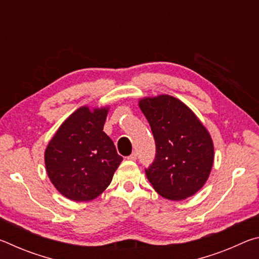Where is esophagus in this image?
<instances>
[{
	"label": "esophagus",
	"mask_w": 259,
	"mask_h": 259,
	"mask_svg": "<svg viewBox=\"0 0 259 259\" xmlns=\"http://www.w3.org/2000/svg\"><path fill=\"white\" fill-rule=\"evenodd\" d=\"M126 159L130 160V161H136V159H137V154H136V153L134 152L133 154H130L128 157H126Z\"/></svg>",
	"instance_id": "esophagus-1"
}]
</instances>
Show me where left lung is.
Masks as SVG:
<instances>
[{"label":"left lung","instance_id":"8db88e82","mask_svg":"<svg viewBox=\"0 0 259 259\" xmlns=\"http://www.w3.org/2000/svg\"><path fill=\"white\" fill-rule=\"evenodd\" d=\"M139 107L155 140L154 162L145 170L154 190L164 199L182 201L208 181L213 164V143L190 107L169 95L145 97Z\"/></svg>","mask_w":259,"mask_h":259}]
</instances>
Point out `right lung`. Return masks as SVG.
I'll return each mask as SVG.
<instances>
[{
    "label": "right lung",
    "instance_id": "right-lung-1",
    "mask_svg": "<svg viewBox=\"0 0 259 259\" xmlns=\"http://www.w3.org/2000/svg\"><path fill=\"white\" fill-rule=\"evenodd\" d=\"M108 109L77 108L46 148V169L51 183L61 195L75 202L102 194L123 160L103 131Z\"/></svg>",
    "mask_w": 259,
    "mask_h": 259
}]
</instances>
